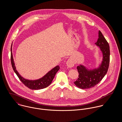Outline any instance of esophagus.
<instances>
[{
  "label": "esophagus",
  "instance_id": "esophagus-1",
  "mask_svg": "<svg viewBox=\"0 0 122 122\" xmlns=\"http://www.w3.org/2000/svg\"><path fill=\"white\" fill-rule=\"evenodd\" d=\"M66 64H67V67H69V68H72V67H73L74 66V62L72 61H71L70 60H69L67 61Z\"/></svg>",
  "mask_w": 122,
  "mask_h": 122
}]
</instances>
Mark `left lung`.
<instances>
[{
    "instance_id": "1",
    "label": "left lung",
    "mask_w": 122,
    "mask_h": 122,
    "mask_svg": "<svg viewBox=\"0 0 122 122\" xmlns=\"http://www.w3.org/2000/svg\"><path fill=\"white\" fill-rule=\"evenodd\" d=\"M99 38L95 44L99 47L102 54V60L99 67L89 69L83 65L77 67L79 73L78 79L74 82L78 88L85 89L94 87L104 77L107 73L110 60V50L108 43L99 30Z\"/></svg>"
}]
</instances>
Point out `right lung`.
<instances>
[{
	"instance_id": "right-lung-1",
	"label": "right lung",
	"mask_w": 122,
	"mask_h": 122,
	"mask_svg": "<svg viewBox=\"0 0 122 122\" xmlns=\"http://www.w3.org/2000/svg\"><path fill=\"white\" fill-rule=\"evenodd\" d=\"M12 44L11 47V60L12 68L15 72L21 82L27 87L32 90H39L48 86L52 82L53 79L57 71L60 69L59 66L57 65L47 72L42 77L36 80H28L23 78L18 73L15 66L12 53Z\"/></svg>"
}]
</instances>
